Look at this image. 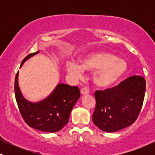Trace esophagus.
Here are the masks:
<instances>
[{"instance_id":"esophagus-1","label":"esophagus","mask_w":155,"mask_h":155,"mask_svg":"<svg viewBox=\"0 0 155 155\" xmlns=\"http://www.w3.org/2000/svg\"><path fill=\"white\" fill-rule=\"evenodd\" d=\"M81 94L82 95H87V94H89V90H87V89H86V88L81 89Z\"/></svg>"}]
</instances>
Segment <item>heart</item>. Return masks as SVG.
Segmentation results:
<instances>
[{"label": "heart", "mask_w": 155, "mask_h": 155, "mask_svg": "<svg viewBox=\"0 0 155 155\" xmlns=\"http://www.w3.org/2000/svg\"><path fill=\"white\" fill-rule=\"evenodd\" d=\"M81 63L68 61L66 71L71 75L79 77L84 71H94L92 81L97 87L107 88L116 84L127 74L128 64L125 60L110 52H95L83 57Z\"/></svg>", "instance_id": "b5f03b06"}]
</instances>
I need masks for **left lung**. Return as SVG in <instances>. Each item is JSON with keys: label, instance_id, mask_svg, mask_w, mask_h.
Returning a JSON list of instances; mask_svg holds the SVG:
<instances>
[{"label": "left lung", "instance_id": "left-lung-1", "mask_svg": "<svg viewBox=\"0 0 155 155\" xmlns=\"http://www.w3.org/2000/svg\"><path fill=\"white\" fill-rule=\"evenodd\" d=\"M146 91L143 76H133L116 87L95 92L94 124L101 130L114 133L131 125L139 114Z\"/></svg>", "mask_w": 155, "mask_h": 155}]
</instances>
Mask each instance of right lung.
<instances>
[{
	"label": "right lung",
	"mask_w": 155,
	"mask_h": 155,
	"mask_svg": "<svg viewBox=\"0 0 155 155\" xmlns=\"http://www.w3.org/2000/svg\"><path fill=\"white\" fill-rule=\"evenodd\" d=\"M39 53H31L23 59L20 68L25 62ZM19 71L15 81V97L22 118L30 127L44 131L55 133L68 123L71 112L80 97L78 87L60 83L44 100L31 102L24 97L18 83Z\"/></svg>",
	"instance_id": "right-lung-1"
}]
</instances>
